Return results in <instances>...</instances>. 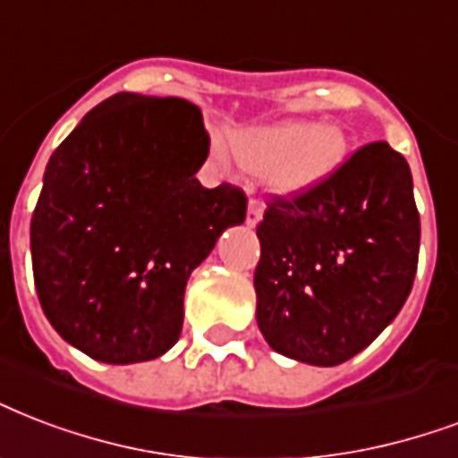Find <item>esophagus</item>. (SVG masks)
<instances>
[{
    "mask_svg": "<svg viewBox=\"0 0 458 458\" xmlns=\"http://www.w3.org/2000/svg\"><path fill=\"white\" fill-rule=\"evenodd\" d=\"M261 216H264V208H261L259 201H250V206H247V216H244V223H247L250 228H254V225H259Z\"/></svg>",
    "mask_w": 458,
    "mask_h": 458,
    "instance_id": "1",
    "label": "esophagus"
}]
</instances>
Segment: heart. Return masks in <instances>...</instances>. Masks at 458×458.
Listing matches in <instances>:
<instances>
[{
    "instance_id": "1",
    "label": "heart",
    "mask_w": 458,
    "mask_h": 458,
    "mask_svg": "<svg viewBox=\"0 0 458 458\" xmlns=\"http://www.w3.org/2000/svg\"><path fill=\"white\" fill-rule=\"evenodd\" d=\"M225 163V151L218 148ZM228 153L244 173L259 174L268 194L300 199L329 182L348 160V136L336 124L268 122L228 134Z\"/></svg>"
}]
</instances>
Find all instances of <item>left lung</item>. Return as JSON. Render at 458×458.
Listing matches in <instances>:
<instances>
[{
	"instance_id": "1",
	"label": "left lung",
	"mask_w": 458,
	"mask_h": 458,
	"mask_svg": "<svg viewBox=\"0 0 458 458\" xmlns=\"http://www.w3.org/2000/svg\"><path fill=\"white\" fill-rule=\"evenodd\" d=\"M257 324L276 353L334 368L365 351L413 288L420 216L406 158L362 146L329 182L257 225Z\"/></svg>"
}]
</instances>
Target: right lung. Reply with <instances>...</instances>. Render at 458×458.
Masks as SVG:
<instances>
[{"label": "right lung", "mask_w": 458, "mask_h": 458, "mask_svg": "<svg viewBox=\"0 0 458 458\" xmlns=\"http://www.w3.org/2000/svg\"><path fill=\"white\" fill-rule=\"evenodd\" d=\"M208 134L182 98L117 93L96 105L47 160L30 221L38 300L66 344L107 365L167 353L184 288L247 199L197 170Z\"/></svg>", "instance_id": "1"}]
</instances>
